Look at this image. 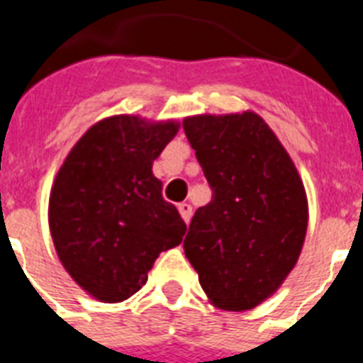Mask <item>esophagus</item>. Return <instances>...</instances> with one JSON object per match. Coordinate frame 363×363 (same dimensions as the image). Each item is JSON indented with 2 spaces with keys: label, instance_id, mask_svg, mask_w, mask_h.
Instances as JSON below:
<instances>
[{
  "label": "esophagus",
  "instance_id": "1",
  "mask_svg": "<svg viewBox=\"0 0 363 363\" xmlns=\"http://www.w3.org/2000/svg\"><path fill=\"white\" fill-rule=\"evenodd\" d=\"M179 213H181L182 220L190 222V218H192V205L190 203H179Z\"/></svg>",
  "mask_w": 363,
  "mask_h": 363
}]
</instances>
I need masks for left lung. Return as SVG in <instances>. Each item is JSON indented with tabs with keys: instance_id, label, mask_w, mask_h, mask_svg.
I'll return each mask as SVG.
<instances>
[{
	"instance_id": "obj_1",
	"label": "left lung",
	"mask_w": 363,
	"mask_h": 363,
	"mask_svg": "<svg viewBox=\"0 0 363 363\" xmlns=\"http://www.w3.org/2000/svg\"><path fill=\"white\" fill-rule=\"evenodd\" d=\"M213 199L182 242L216 307L247 311L292 271L307 232V198L275 133L254 113L182 122Z\"/></svg>"
}]
</instances>
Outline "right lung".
<instances>
[{"instance_id": "right-lung-1", "label": "right lung", "mask_w": 363, "mask_h": 363, "mask_svg": "<svg viewBox=\"0 0 363 363\" xmlns=\"http://www.w3.org/2000/svg\"><path fill=\"white\" fill-rule=\"evenodd\" d=\"M177 128L128 115L105 118L79 139L56 175L48 203L54 247L65 271L99 301L116 303L141 290L158 254L186 232L152 175Z\"/></svg>"}]
</instances>
